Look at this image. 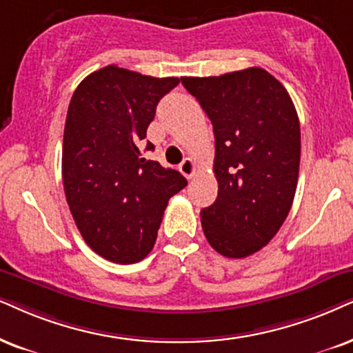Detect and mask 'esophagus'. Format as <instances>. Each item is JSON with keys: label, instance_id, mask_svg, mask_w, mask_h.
Returning a JSON list of instances; mask_svg holds the SVG:
<instances>
[{"label": "esophagus", "instance_id": "esophagus-1", "mask_svg": "<svg viewBox=\"0 0 353 353\" xmlns=\"http://www.w3.org/2000/svg\"><path fill=\"white\" fill-rule=\"evenodd\" d=\"M179 171L184 174L187 179H192V177L195 176V172H197V168H195V163L192 161V159L187 158V159H184V161L181 163Z\"/></svg>", "mask_w": 353, "mask_h": 353}]
</instances>
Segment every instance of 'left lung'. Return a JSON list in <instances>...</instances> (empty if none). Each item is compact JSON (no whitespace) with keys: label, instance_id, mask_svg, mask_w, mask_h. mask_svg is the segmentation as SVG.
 Returning <instances> with one entry per match:
<instances>
[{"label":"left lung","instance_id":"1","mask_svg":"<svg viewBox=\"0 0 353 353\" xmlns=\"http://www.w3.org/2000/svg\"><path fill=\"white\" fill-rule=\"evenodd\" d=\"M215 133L218 197L200 212L210 246L243 259L276 234L295 199L301 133L293 101L269 71L181 78Z\"/></svg>","mask_w":353,"mask_h":353}]
</instances>
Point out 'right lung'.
<instances>
[{"mask_svg":"<svg viewBox=\"0 0 353 353\" xmlns=\"http://www.w3.org/2000/svg\"><path fill=\"white\" fill-rule=\"evenodd\" d=\"M177 84L179 78L109 65L84 78L70 101L61 154L66 202L83 239L107 261H141L169 199L187 185L179 171L140 151L159 99Z\"/></svg>","mask_w":353,"mask_h":353,"instance_id":"right-lung-1","label":"right lung"}]
</instances>
